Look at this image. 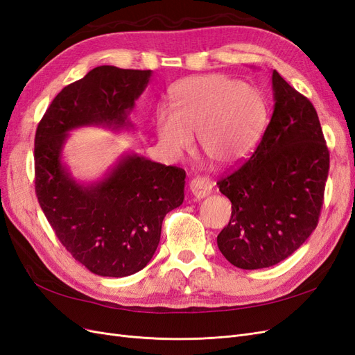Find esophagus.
<instances>
[{"label":"esophagus","instance_id":"esophagus-1","mask_svg":"<svg viewBox=\"0 0 355 355\" xmlns=\"http://www.w3.org/2000/svg\"><path fill=\"white\" fill-rule=\"evenodd\" d=\"M189 191L197 200H201L211 192V184L204 178H194L189 182Z\"/></svg>","mask_w":355,"mask_h":355}]
</instances>
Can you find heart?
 Listing matches in <instances>:
<instances>
[{
    "mask_svg": "<svg viewBox=\"0 0 355 355\" xmlns=\"http://www.w3.org/2000/svg\"><path fill=\"white\" fill-rule=\"evenodd\" d=\"M170 102L171 110L155 112L159 144L170 155H180L197 136L201 153L218 167L239 164L253 153L268 115L259 90L222 73L180 80Z\"/></svg>",
    "mask_w": 355,
    "mask_h": 355,
    "instance_id": "1",
    "label": "heart"
}]
</instances>
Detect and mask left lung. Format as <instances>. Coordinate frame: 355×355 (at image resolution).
Returning <instances> with one entry per match:
<instances>
[{
    "label": "left lung",
    "mask_w": 355,
    "mask_h": 355,
    "mask_svg": "<svg viewBox=\"0 0 355 355\" xmlns=\"http://www.w3.org/2000/svg\"><path fill=\"white\" fill-rule=\"evenodd\" d=\"M272 93V116L256 151L218 182L232 202L218 247L241 270L284 261L313 234L323 207L330 158L317 111L275 69Z\"/></svg>",
    "instance_id": "obj_1"
}]
</instances>
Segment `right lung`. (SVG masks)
<instances>
[{"instance_id":"1","label":"right lung","mask_w":355,"mask_h":355,"mask_svg":"<svg viewBox=\"0 0 355 355\" xmlns=\"http://www.w3.org/2000/svg\"><path fill=\"white\" fill-rule=\"evenodd\" d=\"M153 71L103 65L63 89L35 133V192L67 250L96 275L127 277L157 250L161 225L184 202L185 170L125 153L102 179L84 184L63 163L69 132L101 125L130 130L128 115Z\"/></svg>"}]
</instances>
